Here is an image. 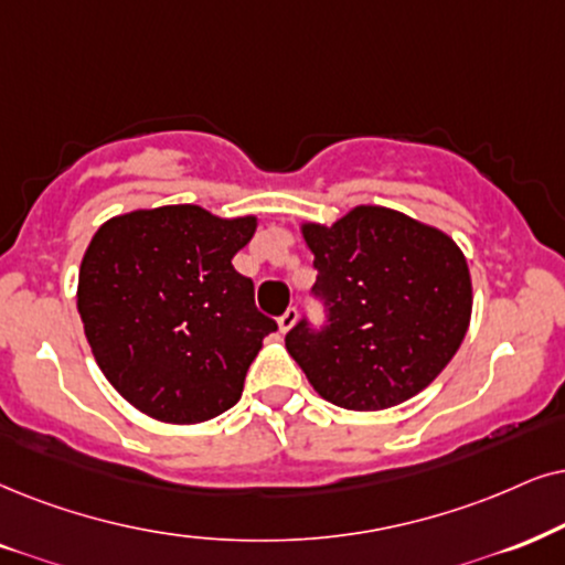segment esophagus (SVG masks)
Returning <instances> with one entry per match:
<instances>
[{"label":"esophagus","instance_id":"obj_1","mask_svg":"<svg viewBox=\"0 0 565 565\" xmlns=\"http://www.w3.org/2000/svg\"><path fill=\"white\" fill-rule=\"evenodd\" d=\"M297 316H299V312H297V307H289V310L284 312L281 318H278V328H281V333H287L289 328L297 323Z\"/></svg>","mask_w":565,"mask_h":565}]
</instances>
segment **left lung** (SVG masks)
Masks as SVG:
<instances>
[{
	"instance_id": "obj_1",
	"label": "left lung",
	"mask_w": 565,
	"mask_h": 565,
	"mask_svg": "<svg viewBox=\"0 0 565 565\" xmlns=\"http://www.w3.org/2000/svg\"><path fill=\"white\" fill-rule=\"evenodd\" d=\"M302 232L318 270L310 295L326 320H299L287 352L312 388L354 412L388 409L427 388L472 316V281L454 239L381 205Z\"/></svg>"
}]
</instances>
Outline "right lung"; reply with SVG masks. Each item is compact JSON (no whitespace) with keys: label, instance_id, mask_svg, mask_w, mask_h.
I'll list each match as a JSON object with an SVG mask.
<instances>
[{"label":"right lung","instance_id":"add662e5","mask_svg":"<svg viewBox=\"0 0 565 565\" xmlns=\"http://www.w3.org/2000/svg\"><path fill=\"white\" fill-rule=\"evenodd\" d=\"M253 232V216L163 205L93 234L77 312L106 381L135 409L195 425L239 402L247 367L278 328L255 307L253 278L232 266Z\"/></svg>","mask_w":565,"mask_h":565}]
</instances>
